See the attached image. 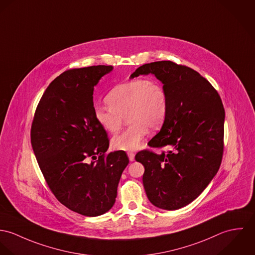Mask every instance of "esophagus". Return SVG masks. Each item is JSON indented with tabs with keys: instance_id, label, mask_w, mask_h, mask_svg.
Listing matches in <instances>:
<instances>
[{
	"instance_id": "34e87169",
	"label": "esophagus",
	"mask_w": 255,
	"mask_h": 255,
	"mask_svg": "<svg viewBox=\"0 0 255 255\" xmlns=\"http://www.w3.org/2000/svg\"><path fill=\"white\" fill-rule=\"evenodd\" d=\"M127 154H128V157H129L130 161H134L135 160V153L133 151H128Z\"/></svg>"
}]
</instances>
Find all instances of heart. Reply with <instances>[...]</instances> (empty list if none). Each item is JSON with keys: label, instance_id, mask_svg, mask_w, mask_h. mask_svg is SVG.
I'll return each instance as SVG.
<instances>
[{"label": "heart", "instance_id": "b5f03b06", "mask_svg": "<svg viewBox=\"0 0 255 255\" xmlns=\"http://www.w3.org/2000/svg\"><path fill=\"white\" fill-rule=\"evenodd\" d=\"M109 107L97 106L94 116L108 132L116 133L127 116L131 124L115 135L112 145L116 150H134L141 145L147 128L158 129L164 122L168 98L165 89L154 80L134 79L114 87L107 96Z\"/></svg>", "mask_w": 255, "mask_h": 255}]
</instances>
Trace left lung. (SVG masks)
<instances>
[{
	"instance_id": "obj_1",
	"label": "left lung",
	"mask_w": 255,
	"mask_h": 255,
	"mask_svg": "<svg viewBox=\"0 0 255 255\" xmlns=\"http://www.w3.org/2000/svg\"><path fill=\"white\" fill-rule=\"evenodd\" d=\"M154 75L168 98L167 115L150 147L136 160L144 167L142 184L156 207L176 210L195 200L220 167L224 149L225 111L217 91L196 70L170 60L146 63L131 78Z\"/></svg>"
}]
</instances>
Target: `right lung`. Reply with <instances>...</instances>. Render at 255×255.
<instances>
[{
    "label": "right lung",
    "instance_id": "add662e5",
    "mask_svg": "<svg viewBox=\"0 0 255 255\" xmlns=\"http://www.w3.org/2000/svg\"><path fill=\"white\" fill-rule=\"evenodd\" d=\"M112 65L66 70L49 85L36 109L31 144L57 200L84 216L108 212L115 202L125 151L106 154L110 140L94 116V87Z\"/></svg>",
    "mask_w": 255,
    "mask_h": 255
}]
</instances>
